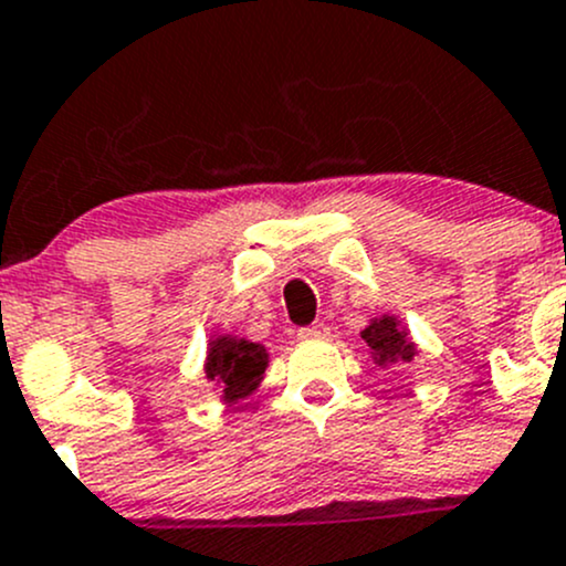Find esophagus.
<instances>
[{
	"instance_id": "34e87169",
	"label": "esophagus",
	"mask_w": 566,
	"mask_h": 566,
	"mask_svg": "<svg viewBox=\"0 0 566 566\" xmlns=\"http://www.w3.org/2000/svg\"><path fill=\"white\" fill-rule=\"evenodd\" d=\"M326 324H322V322H316V324H311V326H305V329H300V337L302 340H322V337H326Z\"/></svg>"
}]
</instances>
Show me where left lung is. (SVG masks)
I'll list each match as a JSON object with an SVG mask.
<instances>
[{
	"label": "left lung",
	"mask_w": 566,
	"mask_h": 566,
	"mask_svg": "<svg viewBox=\"0 0 566 566\" xmlns=\"http://www.w3.org/2000/svg\"><path fill=\"white\" fill-rule=\"evenodd\" d=\"M370 348L373 365L378 368H392V365H409L417 357V343L409 337L403 322L398 316H384L370 318V324L359 332Z\"/></svg>",
	"instance_id": "8db88e82"
}]
</instances>
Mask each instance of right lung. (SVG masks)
Segmentation results:
<instances>
[{"label": "right lung", "mask_w": 566, "mask_h": 566, "mask_svg": "<svg viewBox=\"0 0 566 566\" xmlns=\"http://www.w3.org/2000/svg\"><path fill=\"white\" fill-rule=\"evenodd\" d=\"M266 365H270V354L261 343L237 335H214L207 343L203 373H207V381L218 387L220 400L229 406L240 403L259 389Z\"/></svg>", "instance_id": "right-lung-1"}]
</instances>
